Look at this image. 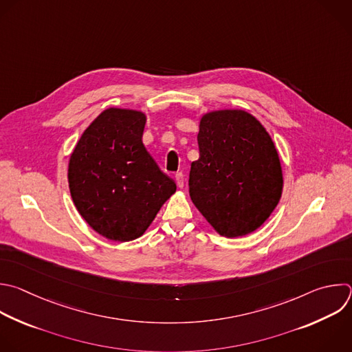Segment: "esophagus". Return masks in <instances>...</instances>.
<instances>
[{"label":"esophagus","instance_id":"obj_1","mask_svg":"<svg viewBox=\"0 0 352 352\" xmlns=\"http://www.w3.org/2000/svg\"><path fill=\"white\" fill-rule=\"evenodd\" d=\"M174 178H175V181H177V185H178L179 188H182V186H184V174L179 171V173H177V174L174 175Z\"/></svg>","mask_w":352,"mask_h":352}]
</instances>
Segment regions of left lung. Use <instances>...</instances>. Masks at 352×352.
Masks as SVG:
<instances>
[{"label": "left lung", "mask_w": 352, "mask_h": 352, "mask_svg": "<svg viewBox=\"0 0 352 352\" xmlns=\"http://www.w3.org/2000/svg\"><path fill=\"white\" fill-rule=\"evenodd\" d=\"M199 159L190 164L193 204L222 236L238 238L261 226L283 186L275 145L252 114L218 110L200 120Z\"/></svg>", "instance_id": "8db88e82"}]
</instances>
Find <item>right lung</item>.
Masks as SVG:
<instances>
[{"label": "right lung", "mask_w": 352, "mask_h": 352, "mask_svg": "<svg viewBox=\"0 0 352 352\" xmlns=\"http://www.w3.org/2000/svg\"><path fill=\"white\" fill-rule=\"evenodd\" d=\"M145 122L141 111L107 109L70 156L72 199L88 225L110 241L140 238L177 189L142 144Z\"/></svg>", "instance_id": "obj_1"}]
</instances>
